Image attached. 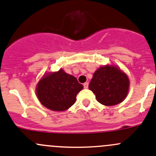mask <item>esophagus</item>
I'll use <instances>...</instances> for the list:
<instances>
[{"mask_svg":"<svg viewBox=\"0 0 156 156\" xmlns=\"http://www.w3.org/2000/svg\"><path fill=\"white\" fill-rule=\"evenodd\" d=\"M83 86H84V88H88V82H85L83 84Z\"/></svg>","mask_w":156,"mask_h":156,"instance_id":"obj_1","label":"esophagus"}]
</instances>
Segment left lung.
I'll list each match as a JSON object with an SVG mask.
<instances>
[{"mask_svg":"<svg viewBox=\"0 0 156 156\" xmlns=\"http://www.w3.org/2000/svg\"><path fill=\"white\" fill-rule=\"evenodd\" d=\"M129 87L127 75L117 67L108 65L98 68L88 85L97 101L106 106L122 102L127 95Z\"/></svg>","mask_w":156,"mask_h":156,"instance_id":"1","label":"left lung"}]
</instances>
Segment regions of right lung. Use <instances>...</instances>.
<instances>
[{
	"label": "right lung",
	"mask_w": 156,
	"mask_h": 156,
	"mask_svg": "<svg viewBox=\"0 0 156 156\" xmlns=\"http://www.w3.org/2000/svg\"><path fill=\"white\" fill-rule=\"evenodd\" d=\"M83 88L74 76L60 69L43 77L36 88L40 102L52 111H65L73 105L77 94Z\"/></svg>",
	"instance_id": "1"
}]
</instances>
